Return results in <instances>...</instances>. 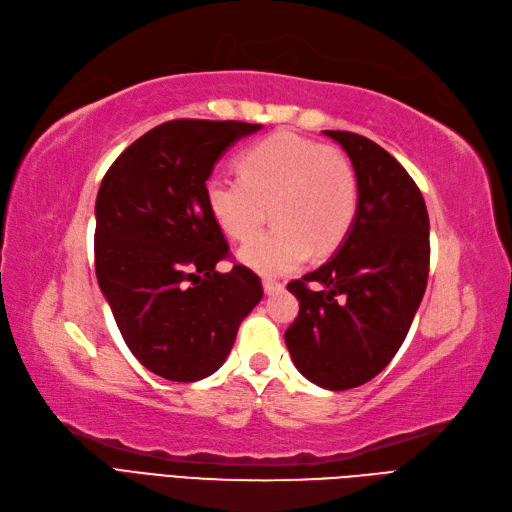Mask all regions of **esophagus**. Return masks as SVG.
Segmentation results:
<instances>
[{"label": "esophagus", "mask_w": 512, "mask_h": 512, "mask_svg": "<svg viewBox=\"0 0 512 512\" xmlns=\"http://www.w3.org/2000/svg\"><path fill=\"white\" fill-rule=\"evenodd\" d=\"M262 288H264V294H275L279 290H284V284L277 279H271V277H264L262 279Z\"/></svg>", "instance_id": "34e87169"}]
</instances>
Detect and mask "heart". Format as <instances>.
Here are the masks:
<instances>
[{"label":"heart","instance_id":"heart-1","mask_svg":"<svg viewBox=\"0 0 512 512\" xmlns=\"http://www.w3.org/2000/svg\"><path fill=\"white\" fill-rule=\"evenodd\" d=\"M241 175L214 173L205 201L222 231L248 239L272 207L276 226L250 239L239 260L256 273H288L311 256L337 250L358 216L354 165L330 146L294 133H275L239 156Z\"/></svg>","mask_w":512,"mask_h":512}]
</instances>
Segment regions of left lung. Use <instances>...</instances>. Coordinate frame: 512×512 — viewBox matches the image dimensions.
I'll return each instance as SVG.
<instances>
[{"instance_id":"left-lung-1","label":"left lung","mask_w":512,"mask_h":512,"mask_svg":"<svg viewBox=\"0 0 512 512\" xmlns=\"http://www.w3.org/2000/svg\"><path fill=\"white\" fill-rule=\"evenodd\" d=\"M324 135L356 169L358 216L337 254L288 284L301 309L286 345L311 383L341 392L377 377L407 339L428 284L430 220L390 152L358 133Z\"/></svg>"}]
</instances>
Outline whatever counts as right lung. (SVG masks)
<instances>
[{"label": "right lung", "mask_w": 512, "mask_h": 512, "mask_svg": "<svg viewBox=\"0 0 512 512\" xmlns=\"http://www.w3.org/2000/svg\"><path fill=\"white\" fill-rule=\"evenodd\" d=\"M262 125L169 120L122 152L97 192L95 271L118 330L150 373L190 383L231 354L262 298L254 271L218 273L228 243L205 184L218 158Z\"/></svg>", "instance_id": "add662e5"}]
</instances>
